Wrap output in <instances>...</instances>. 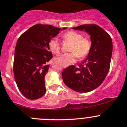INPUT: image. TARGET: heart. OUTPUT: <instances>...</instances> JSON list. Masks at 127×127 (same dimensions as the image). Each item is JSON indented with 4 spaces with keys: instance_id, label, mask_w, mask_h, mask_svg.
<instances>
[{
    "instance_id": "b5f03b06",
    "label": "heart",
    "mask_w": 127,
    "mask_h": 127,
    "mask_svg": "<svg viewBox=\"0 0 127 127\" xmlns=\"http://www.w3.org/2000/svg\"><path fill=\"white\" fill-rule=\"evenodd\" d=\"M63 39L71 43L70 53L64 54L56 58V60L64 67L74 64L78 59H84L90 54L92 49V42L89 38L83 37L80 33L75 31H68L62 35ZM50 51L55 54L60 52V44L57 38L54 37L49 42Z\"/></svg>"
}]
</instances>
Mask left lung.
I'll return each instance as SVG.
<instances>
[{
  "label": "left lung",
  "mask_w": 127,
  "mask_h": 127,
  "mask_svg": "<svg viewBox=\"0 0 127 127\" xmlns=\"http://www.w3.org/2000/svg\"><path fill=\"white\" fill-rule=\"evenodd\" d=\"M72 29L85 30L90 35L92 49L79 67L70 65L63 70V80L75 91L89 92L100 86L108 73L113 49L112 38L96 24H85Z\"/></svg>",
  "instance_id": "obj_1"
}]
</instances>
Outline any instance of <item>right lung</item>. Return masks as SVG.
<instances>
[{
    "instance_id": "1",
    "label": "right lung",
    "mask_w": 127,
    "mask_h": 127,
    "mask_svg": "<svg viewBox=\"0 0 127 127\" xmlns=\"http://www.w3.org/2000/svg\"><path fill=\"white\" fill-rule=\"evenodd\" d=\"M60 29L50 25L36 24L23 33L17 42L14 78L18 89L27 98L38 99L46 92L44 78L49 70L47 62L52 58L49 42Z\"/></svg>"
}]
</instances>
